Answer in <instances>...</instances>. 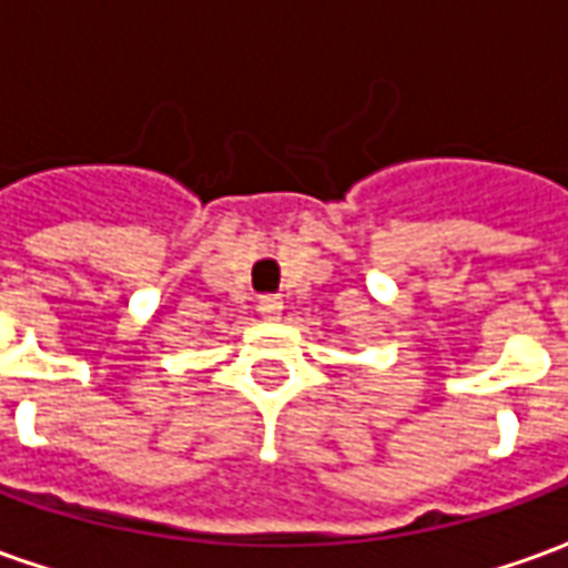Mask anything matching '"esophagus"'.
Masks as SVG:
<instances>
[{
  "label": "esophagus",
  "instance_id": "esophagus-1",
  "mask_svg": "<svg viewBox=\"0 0 568 568\" xmlns=\"http://www.w3.org/2000/svg\"><path fill=\"white\" fill-rule=\"evenodd\" d=\"M258 313L264 316V320H280V313H283V301H280L276 295H261Z\"/></svg>",
  "mask_w": 568,
  "mask_h": 568
}]
</instances>
